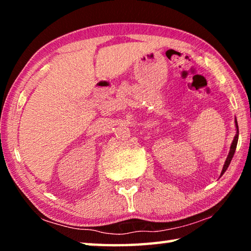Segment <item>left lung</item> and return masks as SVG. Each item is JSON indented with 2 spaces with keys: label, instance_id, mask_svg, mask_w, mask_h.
Here are the masks:
<instances>
[{
  "label": "left lung",
  "instance_id": "8db88e82",
  "mask_svg": "<svg viewBox=\"0 0 251 251\" xmlns=\"http://www.w3.org/2000/svg\"><path fill=\"white\" fill-rule=\"evenodd\" d=\"M235 123H236V128H237V134H236V136H235V138H233V141H232V143H231V146H230V151H229V154H228V157H227V159H226V161H225V165H224V167H223V172H222V175L223 174L227 171V168H228V166H229V164H230V161H231V159H232V157H233V154H235V151H236V147H237V143H238V134H239V131H238V124H237V120L235 121Z\"/></svg>",
  "mask_w": 251,
  "mask_h": 251
}]
</instances>
